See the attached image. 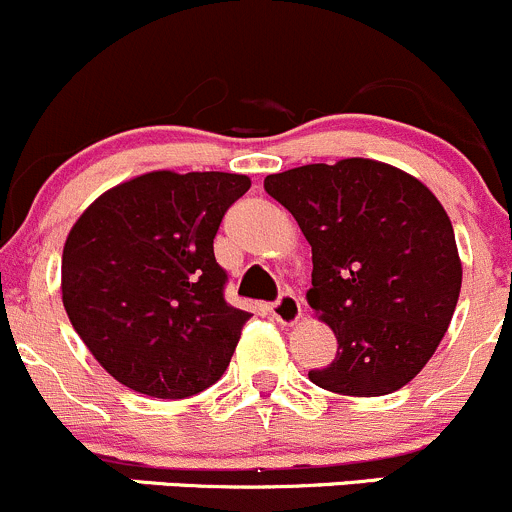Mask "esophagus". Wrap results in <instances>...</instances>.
Segmentation results:
<instances>
[{
  "instance_id": "obj_1",
  "label": "esophagus",
  "mask_w": 512,
  "mask_h": 512,
  "mask_svg": "<svg viewBox=\"0 0 512 512\" xmlns=\"http://www.w3.org/2000/svg\"><path fill=\"white\" fill-rule=\"evenodd\" d=\"M270 314L272 319H277L280 324H285V327H292V324L299 322V317H302V304H299V299L294 297V294H280V299H277L275 304L270 307Z\"/></svg>"
}]
</instances>
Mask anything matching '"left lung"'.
<instances>
[{
	"mask_svg": "<svg viewBox=\"0 0 512 512\" xmlns=\"http://www.w3.org/2000/svg\"><path fill=\"white\" fill-rule=\"evenodd\" d=\"M265 190L312 245L309 307L337 337V359L309 371L322 389L384 396L409 384L448 332L463 267L436 195L371 158L267 175Z\"/></svg>",
	"mask_w": 512,
	"mask_h": 512,
	"instance_id": "1",
	"label": "left lung"
}]
</instances>
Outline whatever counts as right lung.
Returning a JSON list of instances; mask_svg holds the SVG:
<instances>
[{"mask_svg":"<svg viewBox=\"0 0 512 512\" xmlns=\"http://www.w3.org/2000/svg\"><path fill=\"white\" fill-rule=\"evenodd\" d=\"M247 190V175L153 170L98 195L69 230L64 309L123 386L188 399L225 374L252 314L225 302L213 240Z\"/></svg>","mask_w":512,"mask_h":512,"instance_id":"right-lung-1","label":"right lung"}]
</instances>
